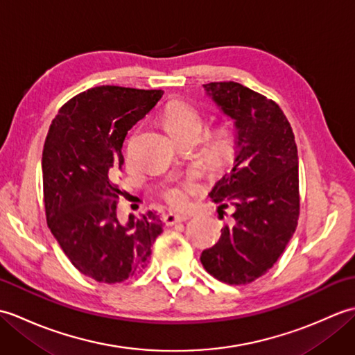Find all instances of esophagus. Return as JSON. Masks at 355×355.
Listing matches in <instances>:
<instances>
[{
  "label": "esophagus",
  "mask_w": 355,
  "mask_h": 355,
  "mask_svg": "<svg viewBox=\"0 0 355 355\" xmlns=\"http://www.w3.org/2000/svg\"><path fill=\"white\" fill-rule=\"evenodd\" d=\"M189 220V215H177V214H166L163 216V223L166 225H173L177 223H184Z\"/></svg>",
  "instance_id": "obj_1"
}]
</instances>
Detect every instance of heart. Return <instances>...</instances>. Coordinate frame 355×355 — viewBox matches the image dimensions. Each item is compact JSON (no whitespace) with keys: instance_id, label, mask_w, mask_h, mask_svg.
<instances>
[{"instance_id":"obj_1","label":"heart","mask_w":355,"mask_h":355,"mask_svg":"<svg viewBox=\"0 0 355 355\" xmlns=\"http://www.w3.org/2000/svg\"><path fill=\"white\" fill-rule=\"evenodd\" d=\"M162 123L175 139L183 137L187 134L200 135L202 130V116L201 112L184 101H171L166 105L162 114ZM236 135L233 128L227 123L216 126L210 134L207 157L214 164L221 166L227 163L235 154ZM164 201L172 209L184 210L191 206L192 200V186L187 183H177L166 187L162 192Z\"/></svg>"}]
</instances>
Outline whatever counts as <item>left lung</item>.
Instances as JSON below:
<instances>
[{
    "mask_svg": "<svg viewBox=\"0 0 355 355\" xmlns=\"http://www.w3.org/2000/svg\"><path fill=\"white\" fill-rule=\"evenodd\" d=\"M224 114L235 120L238 155L210 198L218 216L232 207L221 238L201 253L209 275L245 285L275 266L297 227L299 158L291 125L279 105L238 82L202 85Z\"/></svg>",
    "mask_w": 355,
    "mask_h": 355,
    "instance_id": "1",
    "label": "left lung"
}]
</instances>
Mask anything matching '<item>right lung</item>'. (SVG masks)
<instances>
[{
    "instance_id": "add662e5",
    "label": "right lung",
    "mask_w": 355,
    "mask_h": 355,
    "mask_svg": "<svg viewBox=\"0 0 355 355\" xmlns=\"http://www.w3.org/2000/svg\"><path fill=\"white\" fill-rule=\"evenodd\" d=\"M162 89L116 85L74 96L53 119L42 150L49 229L67 258L97 282H123L148 267L163 232L158 215L117 220L119 172L128 131L162 99Z\"/></svg>"
}]
</instances>
